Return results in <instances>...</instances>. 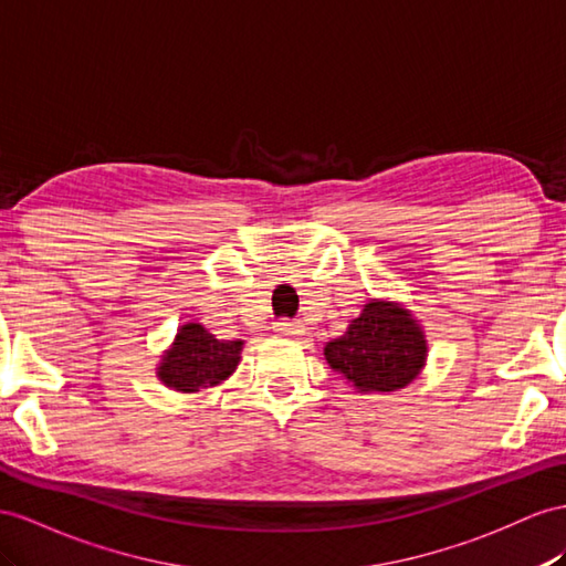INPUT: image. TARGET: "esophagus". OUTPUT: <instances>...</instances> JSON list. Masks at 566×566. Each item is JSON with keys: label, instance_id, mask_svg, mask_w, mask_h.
Masks as SVG:
<instances>
[{"label": "esophagus", "instance_id": "34e87169", "mask_svg": "<svg viewBox=\"0 0 566 566\" xmlns=\"http://www.w3.org/2000/svg\"><path fill=\"white\" fill-rule=\"evenodd\" d=\"M274 332H277V335H284V337H298V335H306V327H303L301 323L282 321V323H274Z\"/></svg>", "mask_w": 566, "mask_h": 566}]
</instances>
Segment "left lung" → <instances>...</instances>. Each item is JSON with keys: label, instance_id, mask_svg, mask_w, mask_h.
<instances>
[{"label": "left lung", "instance_id": "1", "mask_svg": "<svg viewBox=\"0 0 566 566\" xmlns=\"http://www.w3.org/2000/svg\"><path fill=\"white\" fill-rule=\"evenodd\" d=\"M423 327L401 303L373 298L339 339L325 346L329 368L358 392H397L426 366Z\"/></svg>", "mask_w": 566, "mask_h": 566}]
</instances>
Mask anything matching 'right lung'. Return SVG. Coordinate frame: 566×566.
<instances>
[{"label":"right lung","instance_id":"add662e5","mask_svg":"<svg viewBox=\"0 0 566 566\" xmlns=\"http://www.w3.org/2000/svg\"><path fill=\"white\" fill-rule=\"evenodd\" d=\"M241 349V339H217L200 323H186L163 354L157 378L174 392H200V389L220 385L237 370Z\"/></svg>","mask_w":566,"mask_h":566}]
</instances>
